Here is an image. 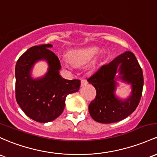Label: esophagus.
<instances>
[{"mask_svg":"<svg viewBox=\"0 0 157 157\" xmlns=\"http://www.w3.org/2000/svg\"><path fill=\"white\" fill-rule=\"evenodd\" d=\"M88 84V82L86 80H85V79H82L81 80V86H84L87 85Z\"/></svg>","mask_w":157,"mask_h":157,"instance_id":"obj_1","label":"esophagus"}]
</instances>
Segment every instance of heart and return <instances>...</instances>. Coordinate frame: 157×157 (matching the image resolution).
<instances>
[{"label":"heart","mask_w":157,"mask_h":157,"mask_svg":"<svg viewBox=\"0 0 157 157\" xmlns=\"http://www.w3.org/2000/svg\"><path fill=\"white\" fill-rule=\"evenodd\" d=\"M98 52V49L96 48H89L84 49L77 50L73 51L70 54V61L75 65H81L87 63L91 59H92ZM69 63L68 61L64 62L65 66H68Z\"/></svg>","instance_id":"1"}]
</instances>
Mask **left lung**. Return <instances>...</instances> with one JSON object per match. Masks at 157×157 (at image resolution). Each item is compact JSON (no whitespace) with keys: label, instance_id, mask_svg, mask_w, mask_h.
<instances>
[{"label":"left lung","instance_id":"8db88e82","mask_svg":"<svg viewBox=\"0 0 157 157\" xmlns=\"http://www.w3.org/2000/svg\"><path fill=\"white\" fill-rule=\"evenodd\" d=\"M117 72L120 76L115 78ZM118 78L132 85V94L127 99L121 100L115 95ZM87 80L96 89V97L89 106V114L95 121L102 124L119 121L133 113L139 104L144 78L138 60L130 51L102 65Z\"/></svg>","mask_w":157,"mask_h":157}]
</instances>
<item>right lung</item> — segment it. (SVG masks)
<instances>
[{
    "instance_id": "add662e5",
    "label": "right lung",
    "mask_w": 157,
    "mask_h": 157,
    "mask_svg": "<svg viewBox=\"0 0 157 157\" xmlns=\"http://www.w3.org/2000/svg\"><path fill=\"white\" fill-rule=\"evenodd\" d=\"M50 44L29 48L18 59L15 65V98L21 109L29 118L47 123L63 113L67 95L77 92L80 80H68L59 75L60 62L50 51ZM44 59L48 64V72L42 78L33 79L31 71L35 63Z\"/></svg>"
}]
</instances>
